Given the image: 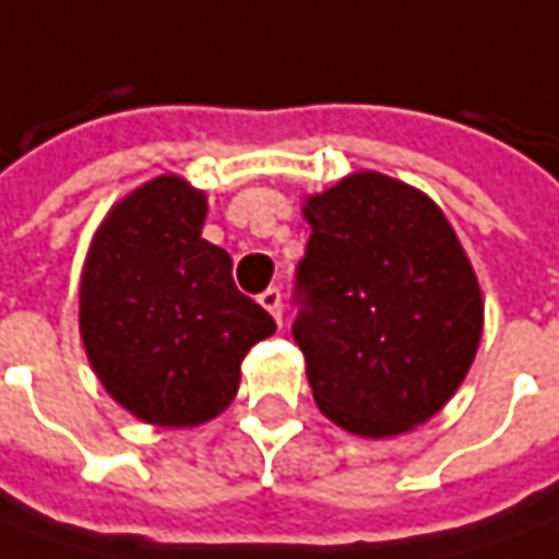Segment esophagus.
Masks as SVG:
<instances>
[{"mask_svg": "<svg viewBox=\"0 0 559 559\" xmlns=\"http://www.w3.org/2000/svg\"><path fill=\"white\" fill-rule=\"evenodd\" d=\"M260 306H263V309L269 311V314H272V318H275V321L281 324V290L278 287H269V290H263V294H260Z\"/></svg>", "mask_w": 559, "mask_h": 559, "instance_id": "esophagus-1", "label": "esophagus"}]
</instances>
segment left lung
<instances>
[{
	"mask_svg": "<svg viewBox=\"0 0 559 559\" xmlns=\"http://www.w3.org/2000/svg\"><path fill=\"white\" fill-rule=\"evenodd\" d=\"M302 214L294 340L314 404L360 438L404 435L453 397L477 355V275L438 204L385 174H352Z\"/></svg>",
	"mask_w": 559,
	"mask_h": 559,
	"instance_id": "1",
	"label": "left lung"
}]
</instances>
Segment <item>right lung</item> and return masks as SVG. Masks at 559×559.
<instances>
[{"label": "right lung", "instance_id": "1", "mask_svg": "<svg viewBox=\"0 0 559 559\" xmlns=\"http://www.w3.org/2000/svg\"><path fill=\"white\" fill-rule=\"evenodd\" d=\"M204 192L155 177L106 214L79 290V330L104 389L136 419L186 428L229 407L241 360L275 333L201 238Z\"/></svg>", "mask_w": 559, "mask_h": 559}]
</instances>
